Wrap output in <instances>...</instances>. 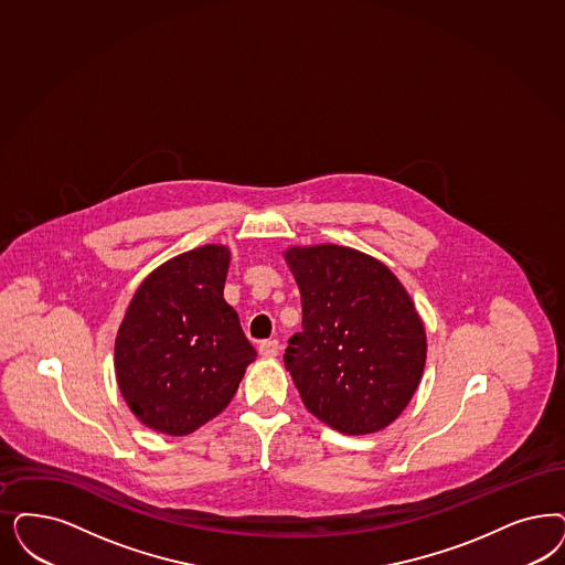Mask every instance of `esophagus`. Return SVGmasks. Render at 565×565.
Instances as JSON below:
<instances>
[{
	"mask_svg": "<svg viewBox=\"0 0 565 565\" xmlns=\"http://www.w3.org/2000/svg\"><path fill=\"white\" fill-rule=\"evenodd\" d=\"M258 352H260V356H265V359H273V356H277V352H279V342H277V340H263V342L258 344Z\"/></svg>",
	"mask_w": 565,
	"mask_h": 565,
	"instance_id": "obj_1",
	"label": "esophagus"
}]
</instances>
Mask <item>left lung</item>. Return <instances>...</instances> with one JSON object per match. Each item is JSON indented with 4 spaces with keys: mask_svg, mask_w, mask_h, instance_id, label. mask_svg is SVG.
<instances>
[{
    "mask_svg": "<svg viewBox=\"0 0 565 565\" xmlns=\"http://www.w3.org/2000/svg\"><path fill=\"white\" fill-rule=\"evenodd\" d=\"M286 263L300 288L302 330L286 370L305 407L342 434L390 426L426 367V330L396 275L347 246H294Z\"/></svg>",
    "mask_w": 565,
    "mask_h": 565,
    "instance_id": "obj_1",
    "label": "left lung"
}]
</instances>
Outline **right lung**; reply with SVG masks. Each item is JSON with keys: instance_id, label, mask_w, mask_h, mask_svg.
<instances>
[{"instance_id": "right-lung-1", "label": "right lung", "mask_w": 565, "mask_h": 565, "mask_svg": "<svg viewBox=\"0 0 565 565\" xmlns=\"http://www.w3.org/2000/svg\"><path fill=\"white\" fill-rule=\"evenodd\" d=\"M230 250L206 244L150 273L115 342L118 388L137 419L192 434L230 405L256 356L223 298Z\"/></svg>"}]
</instances>
